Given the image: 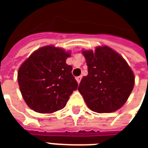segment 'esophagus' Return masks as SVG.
Here are the masks:
<instances>
[{"instance_id": "obj_1", "label": "esophagus", "mask_w": 148, "mask_h": 148, "mask_svg": "<svg viewBox=\"0 0 148 148\" xmlns=\"http://www.w3.org/2000/svg\"><path fill=\"white\" fill-rule=\"evenodd\" d=\"M81 79H82V77L81 76H78V77H76V80H77V82L78 83H80V81H81Z\"/></svg>"}]
</instances>
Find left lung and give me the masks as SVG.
<instances>
[{
    "mask_svg": "<svg viewBox=\"0 0 148 148\" xmlns=\"http://www.w3.org/2000/svg\"><path fill=\"white\" fill-rule=\"evenodd\" d=\"M88 65L79 91L88 108L110 113L123 106L134 86V75L125 60L108 47L83 51Z\"/></svg>",
    "mask_w": 148,
    "mask_h": 148,
    "instance_id": "1",
    "label": "left lung"
}]
</instances>
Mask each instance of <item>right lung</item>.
<instances>
[{
  "label": "right lung",
  "instance_id": "add662e5",
  "mask_svg": "<svg viewBox=\"0 0 148 148\" xmlns=\"http://www.w3.org/2000/svg\"><path fill=\"white\" fill-rule=\"evenodd\" d=\"M69 52L46 46L28 57L18 71L23 98L38 113H53L65 106L69 96L78 88L72 66L66 64Z\"/></svg>",
  "mask_w": 148,
  "mask_h": 148
}]
</instances>
